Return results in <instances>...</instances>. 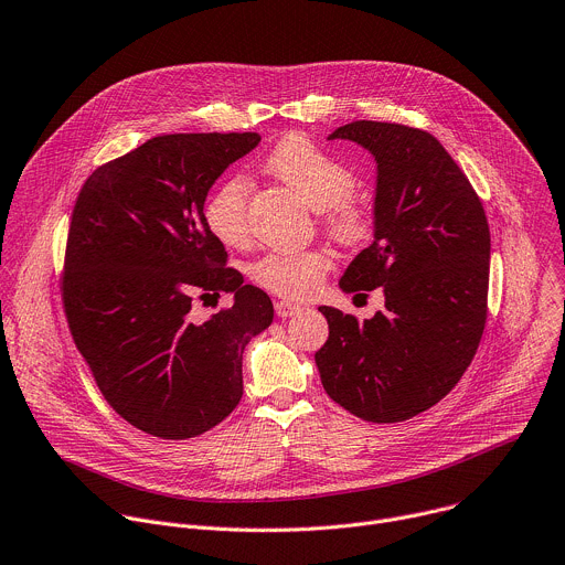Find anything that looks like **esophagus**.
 Wrapping results in <instances>:
<instances>
[{
  "instance_id": "34e87169",
  "label": "esophagus",
  "mask_w": 565,
  "mask_h": 565,
  "mask_svg": "<svg viewBox=\"0 0 565 565\" xmlns=\"http://www.w3.org/2000/svg\"><path fill=\"white\" fill-rule=\"evenodd\" d=\"M274 309H276V313H278L280 318H289V316H296L302 307L296 305V302H289V300H276V302H274Z\"/></svg>"
}]
</instances>
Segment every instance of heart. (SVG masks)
I'll return each mask as SVG.
<instances>
[{"label": "heart", "mask_w": 565, "mask_h": 565, "mask_svg": "<svg viewBox=\"0 0 565 565\" xmlns=\"http://www.w3.org/2000/svg\"><path fill=\"white\" fill-rule=\"evenodd\" d=\"M263 169L318 209L322 227L341 245L354 247L372 236V211L354 193V171L307 136L282 138L263 160ZM202 215L206 230L222 245L243 247L252 232L249 182L243 175L220 180L206 195ZM329 269V252L311 247L267 252L249 267V276L271 294L307 298L320 287Z\"/></svg>", "instance_id": "1"}]
</instances>
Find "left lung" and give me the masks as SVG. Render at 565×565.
Wrapping results in <instances>:
<instances>
[{
	"instance_id": "1",
	"label": "left lung",
	"mask_w": 565,
	"mask_h": 565,
	"mask_svg": "<svg viewBox=\"0 0 565 565\" xmlns=\"http://www.w3.org/2000/svg\"><path fill=\"white\" fill-rule=\"evenodd\" d=\"M379 162L374 243L341 287H383L385 309L356 316L320 307L329 324L316 352L331 401L370 423L407 420L452 392L470 367L488 318L490 227L463 169L427 131L359 120L338 127Z\"/></svg>"
}]
</instances>
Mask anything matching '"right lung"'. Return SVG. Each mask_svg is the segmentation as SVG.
<instances>
[{
	"label": "right lung",
	"instance_id": "obj_1",
	"mask_svg": "<svg viewBox=\"0 0 565 565\" xmlns=\"http://www.w3.org/2000/svg\"><path fill=\"white\" fill-rule=\"evenodd\" d=\"M258 142L158 136L77 193L60 276L66 322L106 403L145 434L186 440L227 418L243 398V352L274 320L202 215L217 175ZM220 292L235 302L195 321L192 300Z\"/></svg>",
	"mask_w": 565,
	"mask_h": 565
}]
</instances>
